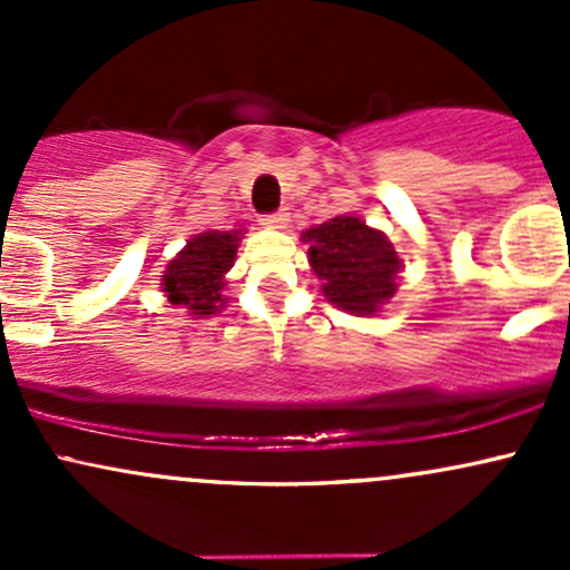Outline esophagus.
<instances>
[{"mask_svg": "<svg viewBox=\"0 0 570 570\" xmlns=\"http://www.w3.org/2000/svg\"><path fill=\"white\" fill-rule=\"evenodd\" d=\"M263 225L267 227V230H284V227L289 225V212H286V208H281V212H276V214H267V217H263Z\"/></svg>", "mask_w": 570, "mask_h": 570, "instance_id": "1", "label": "esophagus"}]
</instances>
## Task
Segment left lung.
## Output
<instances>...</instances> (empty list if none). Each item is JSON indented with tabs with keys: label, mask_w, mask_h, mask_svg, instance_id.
I'll use <instances>...</instances> for the list:
<instances>
[{
	"label": "left lung",
	"mask_w": 570,
	"mask_h": 570,
	"mask_svg": "<svg viewBox=\"0 0 570 570\" xmlns=\"http://www.w3.org/2000/svg\"><path fill=\"white\" fill-rule=\"evenodd\" d=\"M307 263L322 281L326 303L351 316H375L396 294L402 271L394 244L358 217H340L303 233Z\"/></svg>",
	"instance_id": "left-lung-1"
}]
</instances>
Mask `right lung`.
Returning a JSON list of instances; mask_svg holds the SVG:
<instances>
[{"label": "right lung", "instance_id": "1", "mask_svg": "<svg viewBox=\"0 0 570 570\" xmlns=\"http://www.w3.org/2000/svg\"><path fill=\"white\" fill-rule=\"evenodd\" d=\"M244 230H206L193 235L185 248L166 265L160 276V292L174 307H181L193 318L217 316L227 297L222 294L227 273L235 263Z\"/></svg>", "mask_w": 570, "mask_h": 570}]
</instances>
